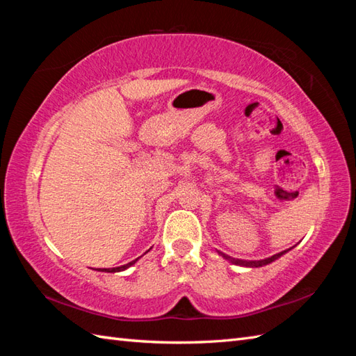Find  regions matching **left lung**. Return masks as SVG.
<instances>
[{"label": "left lung", "instance_id": "left-lung-1", "mask_svg": "<svg viewBox=\"0 0 356 356\" xmlns=\"http://www.w3.org/2000/svg\"><path fill=\"white\" fill-rule=\"evenodd\" d=\"M287 251H289V249H286V251L280 252V254H275V255H272V257H269V259H264V260H240V259H234V257L226 255V254H223V252H220V251H218V254H220L225 260H228V261H231V263H234V264H237V266L260 268V266H264V264H269V263H272L274 260L280 259V257H282L283 254H286Z\"/></svg>", "mask_w": 356, "mask_h": 356}]
</instances>
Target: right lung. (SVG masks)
I'll return each mask as SVG.
<instances>
[{"instance_id": "right-lung-1", "label": "right lung", "mask_w": 356, "mask_h": 356, "mask_svg": "<svg viewBox=\"0 0 356 356\" xmlns=\"http://www.w3.org/2000/svg\"><path fill=\"white\" fill-rule=\"evenodd\" d=\"M149 251V249H148ZM147 251V252H148ZM139 259H136V260H133V261H130V263H127V264H122V266H118V268H102V269H97V270H101V272H120V270H125V269H128L130 266H133V264L138 261Z\"/></svg>"}]
</instances>
